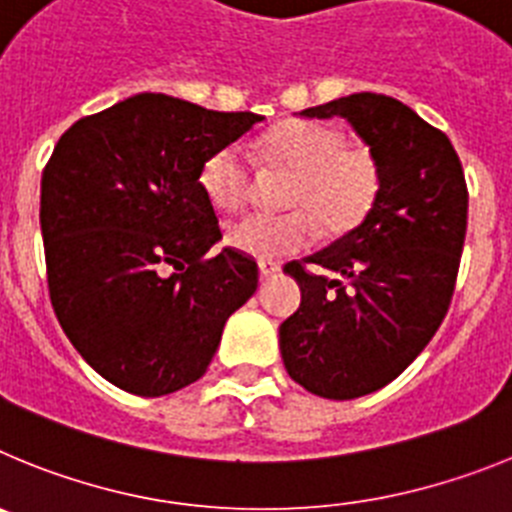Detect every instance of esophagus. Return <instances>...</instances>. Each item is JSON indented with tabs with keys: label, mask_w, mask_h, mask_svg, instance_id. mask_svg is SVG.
I'll return each mask as SVG.
<instances>
[{
	"label": "esophagus",
	"mask_w": 512,
	"mask_h": 512,
	"mask_svg": "<svg viewBox=\"0 0 512 512\" xmlns=\"http://www.w3.org/2000/svg\"><path fill=\"white\" fill-rule=\"evenodd\" d=\"M259 271H261V279L277 277L279 271H282V264H279V261H259Z\"/></svg>",
	"instance_id": "obj_1"
}]
</instances>
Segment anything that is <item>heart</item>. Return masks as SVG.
I'll use <instances>...</instances> for the list:
<instances>
[{
  "instance_id": "1",
  "label": "heart",
  "mask_w": 512,
  "mask_h": 512,
  "mask_svg": "<svg viewBox=\"0 0 512 512\" xmlns=\"http://www.w3.org/2000/svg\"><path fill=\"white\" fill-rule=\"evenodd\" d=\"M261 156L295 174L284 202L300 210L248 212L228 225L225 238L235 251L264 261L305 248L315 235V220L325 233L354 228L382 184V166L372 148L346 146L341 130L323 122L279 125L261 140ZM200 184L217 210H238L253 192V166L243 146L228 143L210 153Z\"/></svg>"
}]
</instances>
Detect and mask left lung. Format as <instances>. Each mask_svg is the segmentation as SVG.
<instances>
[{
    "instance_id": "left-lung-1",
    "label": "left lung",
    "mask_w": 512,
    "mask_h": 512,
    "mask_svg": "<svg viewBox=\"0 0 512 512\" xmlns=\"http://www.w3.org/2000/svg\"><path fill=\"white\" fill-rule=\"evenodd\" d=\"M300 117H343L382 166L364 220L284 266L302 292L295 315L279 325L289 377L312 395L354 400L400 377L449 310L467 235V182L451 140L392 97L359 92Z\"/></svg>"
}]
</instances>
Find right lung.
<instances>
[{
    "label": "right lung",
    "mask_w": 512,
    "mask_h": 512,
    "mask_svg": "<svg viewBox=\"0 0 512 512\" xmlns=\"http://www.w3.org/2000/svg\"><path fill=\"white\" fill-rule=\"evenodd\" d=\"M143 92L74 122L40 182L48 292L107 382L161 397L207 372L225 320L259 287L200 184L210 153L261 122Z\"/></svg>",
    "instance_id": "1"
}]
</instances>
